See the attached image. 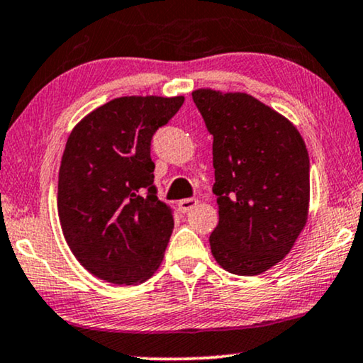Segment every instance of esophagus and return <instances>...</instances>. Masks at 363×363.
Instances as JSON below:
<instances>
[{
    "mask_svg": "<svg viewBox=\"0 0 363 363\" xmlns=\"http://www.w3.org/2000/svg\"><path fill=\"white\" fill-rule=\"evenodd\" d=\"M196 206H197V199H182V201H179V209H181V212H184V214H187V212L194 209Z\"/></svg>",
    "mask_w": 363,
    "mask_h": 363,
    "instance_id": "esophagus-1",
    "label": "esophagus"
}]
</instances>
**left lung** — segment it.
Segmentation results:
<instances>
[{"label":"left lung","instance_id":"left-lung-1","mask_svg":"<svg viewBox=\"0 0 363 363\" xmlns=\"http://www.w3.org/2000/svg\"><path fill=\"white\" fill-rule=\"evenodd\" d=\"M214 136L219 224L211 252L227 272L259 275L279 264L308 219V152L297 128L247 93L192 91Z\"/></svg>","mask_w":363,"mask_h":363}]
</instances>
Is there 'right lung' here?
Here are the masks:
<instances>
[{"label": "right lung", "instance_id": "right-lung-1", "mask_svg": "<svg viewBox=\"0 0 363 363\" xmlns=\"http://www.w3.org/2000/svg\"><path fill=\"white\" fill-rule=\"evenodd\" d=\"M184 96H123L72 129L57 179V216L71 252L101 280L136 286L159 269L171 209L154 187L151 139Z\"/></svg>", "mask_w": 363, "mask_h": 363}]
</instances>
